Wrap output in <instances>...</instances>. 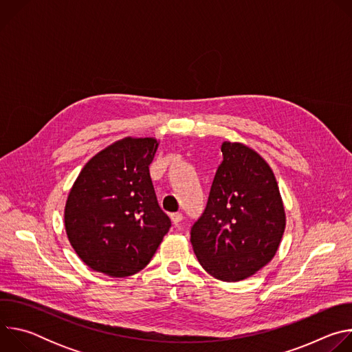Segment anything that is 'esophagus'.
Returning a JSON list of instances; mask_svg holds the SVG:
<instances>
[{
  "label": "esophagus",
  "mask_w": 352,
  "mask_h": 352,
  "mask_svg": "<svg viewBox=\"0 0 352 352\" xmlns=\"http://www.w3.org/2000/svg\"><path fill=\"white\" fill-rule=\"evenodd\" d=\"M170 217H171L173 224H175V226H178L181 223V220H182V214L181 213H173Z\"/></svg>",
  "instance_id": "obj_1"
}]
</instances>
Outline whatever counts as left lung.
<instances>
[{
    "label": "left lung",
    "mask_w": 352,
    "mask_h": 352,
    "mask_svg": "<svg viewBox=\"0 0 352 352\" xmlns=\"http://www.w3.org/2000/svg\"><path fill=\"white\" fill-rule=\"evenodd\" d=\"M221 152L190 243L210 276L231 283L272 262L285 230V210L274 173L259 153L239 142H224Z\"/></svg>",
    "instance_id": "8db88e82"
}]
</instances>
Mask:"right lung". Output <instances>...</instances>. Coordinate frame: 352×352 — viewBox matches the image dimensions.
Returning <instances> with one entry per match:
<instances>
[{
	"label": "right lung",
	"mask_w": 352,
	"mask_h": 352,
	"mask_svg": "<svg viewBox=\"0 0 352 352\" xmlns=\"http://www.w3.org/2000/svg\"><path fill=\"white\" fill-rule=\"evenodd\" d=\"M155 138L126 136L93 156L74 182L64 210L67 236L94 272L128 277L153 258L171 221L160 209L148 166Z\"/></svg>",
	"instance_id": "1"
}]
</instances>
